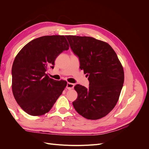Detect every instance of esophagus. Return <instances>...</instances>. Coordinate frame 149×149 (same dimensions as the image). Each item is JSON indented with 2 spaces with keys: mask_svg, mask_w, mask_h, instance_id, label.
Listing matches in <instances>:
<instances>
[{
  "mask_svg": "<svg viewBox=\"0 0 149 149\" xmlns=\"http://www.w3.org/2000/svg\"><path fill=\"white\" fill-rule=\"evenodd\" d=\"M74 86V84L73 83H68L66 84V88L69 90L73 89Z\"/></svg>",
  "mask_w": 149,
  "mask_h": 149,
  "instance_id": "obj_1",
  "label": "esophagus"
}]
</instances>
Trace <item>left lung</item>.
Instances as JSON below:
<instances>
[{
  "mask_svg": "<svg viewBox=\"0 0 149 149\" xmlns=\"http://www.w3.org/2000/svg\"><path fill=\"white\" fill-rule=\"evenodd\" d=\"M71 49L79 57L80 69L89 75V88L77 84L78 97L73 102L78 114L88 119L106 116L118 101L124 73L116 52L109 44L90 37L66 35Z\"/></svg>",
  "mask_w": 149,
  "mask_h": 149,
  "instance_id": "1",
  "label": "left lung"
}]
</instances>
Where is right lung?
<instances>
[{"instance_id": "right-lung-1", "label": "right lung", "mask_w": 149, "mask_h": 149, "mask_svg": "<svg viewBox=\"0 0 149 149\" xmlns=\"http://www.w3.org/2000/svg\"><path fill=\"white\" fill-rule=\"evenodd\" d=\"M69 49L63 35L43 36L28 43L17 54L12 68V92L17 102L31 116H42L52 109L67 83L47 74L56 57Z\"/></svg>"}]
</instances>
